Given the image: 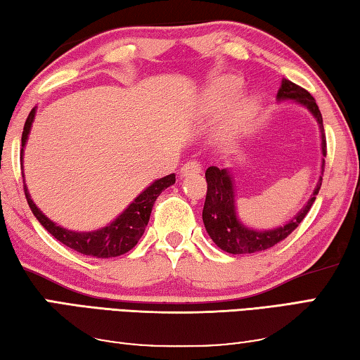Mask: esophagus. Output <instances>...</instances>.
<instances>
[{
	"label": "esophagus",
	"instance_id": "34e87169",
	"mask_svg": "<svg viewBox=\"0 0 360 360\" xmlns=\"http://www.w3.org/2000/svg\"><path fill=\"white\" fill-rule=\"evenodd\" d=\"M201 172V164H199L198 161H190L184 164V167H181L180 174L181 176H186V175H196Z\"/></svg>",
	"mask_w": 360,
	"mask_h": 360
}]
</instances>
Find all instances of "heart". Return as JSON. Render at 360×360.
Returning a JSON list of instances; mask_svg holds the SVG:
<instances>
[{
  "label": "heart",
  "mask_w": 360,
  "mask_h": 360,
  "mask_svg": "<svg viewBox=\"0 0 360 360\" xmlns=\"http://www.w3.org/2000/svg\"><path fill=\"white\" fill-rule=\"evenodd\" d=\"M240 92V82L234 78H221L214 82L209 87L207 94H205V102L210 110H220L225 108L226 105L234 102V98L239 96ZM255 113V102L252 98H243L238 100L229 108L226 120L223 122V131L228 134H233L244 127L250 117Z\"/></svg>",
  "instance_id": "heart-1"
}]
</instances>
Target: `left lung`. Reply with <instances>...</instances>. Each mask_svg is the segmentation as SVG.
<instances>
[{"mask_svg": "<svg viewBox=\"0 0 360 360\" xmlns=\"http://www.w3.org/2000/svg\"><path fill=\"white\" fill-rule=\"evenodd\" d=\"M278 100H293L303 107L311 111V115L316 117L317 124L321 129V140H322V155H327V140L326 134H323V124H322V115L317 107L314 97L303 89V87L297 86L295 82L282 79V84L278 91ZM323 166L326 161L322 159V175H323ZM205 180H207V194H205V202L202 210V220L204 226L207 229L210 239L220 247L221 250L233 255H243V253H255L271 249L281 240H284L293 229H295L300 223L308 214L311 205L314 204L317 193L321 190L322 176H319V181L314 188L313 196L309 198L308 204L293 217V219L285 223L284 226L274 228V229H264V231H257L245 226L244 223L236 215V201H234V185H233V175L229 174L228 169H219L215 166H210L205 170Z\"/></svg>", "mask_w": 360, "mask_h": 360, "instance_id": "left-lung-1", "label": "left lung"}]
</instances>
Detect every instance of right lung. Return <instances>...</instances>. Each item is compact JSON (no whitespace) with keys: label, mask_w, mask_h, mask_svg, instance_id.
<instances>
[{"label":"right lung","mask_w":360,"mask_h":360,"mask_svg":"<svg viewBox=\"0 0 360 360\" xmlns=\"http://www.w3.org/2000/svg\"><path fill=\"white\" fill-rule=\"evenodd\" d=\"M34 113H37V108H33L30 111V115H28L25 121V126H23L20 161L23 159V146H25L28 134H30ZM174 184V174L155 180L146 190L141 191L139 196L134 199L132 204H129V207L122 212L120 217H116L108 226L89 233H76L58 226L57 223L51 221L43 212L34 205L25 184H23V191H25L27 202L30 205L33 215L37 217V220L47 229V231L54 236L57 240H60L62 244L70 247V249L82 253V255H89L96 258H111L120 257L122 253L129 252L137 245L139 239L145 233L146 225H148L151 209L153 205H155L158 196L166 190V188Z\"/></svg>","instance_id":"1"}]
</instances>
